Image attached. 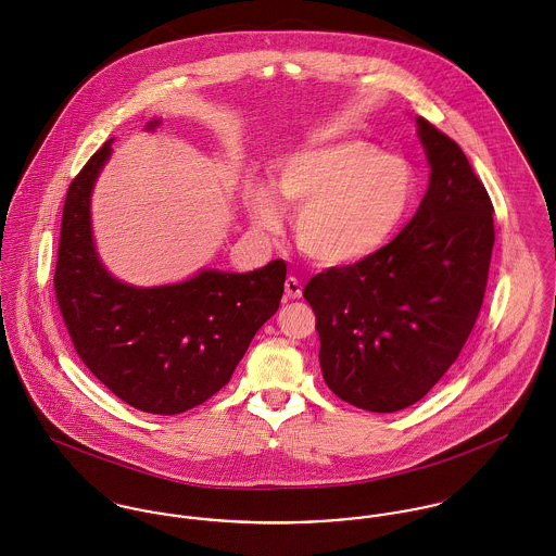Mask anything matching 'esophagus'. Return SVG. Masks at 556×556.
Returning <instances> with one entry per match:
<instances>
[{
	"mask_svg": "<svg viewBox=\"0 0 556 556\" xmlns=\"http://www.w3.org/2000/svg\"><path fill=\"white\" fill-rule=\"evenodd\" d=\"M285 293H287V298L289 300H300L302 298V282L298 280V278H287V282H285Z\"/></svg>",
	"mask_w": 556,
	"mask_h": 556,
	"instance_id": "34e87169",
	"label": "esophagus"
}]
</instances>
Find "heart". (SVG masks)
Returning <instances> with one entry per match:
<instances>
[{
  "label": "heart",
  "instance_id": "b5f03b06",
  "mask_svg": "<svg viewBox=\"0 0 556 556\" xmlns=\"http://www.w3.org/2000/svg\"><path fill=\"white\" fill-rule=\"evenodd\" d=\"M274 188L300 210L295 238L304 254L320 265H351L394 239L413 210L417 175L402 156L344 139L285 156L276 164ZM245 205L258 229H280L282 212L271 188L252 186Z\"/></svg>",
  "mask_w": 556,
  "mask_h": 556
}]
</instances>
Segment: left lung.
I'll list each match as a JSON object with an SVG mask.
<instances>
[{"instance_id":"8db88e82","label":"left lung","mask_w":556,"mask_h":556,"mask_svg":"<svg viewBox=\"0 0 556 556\" xmlns=\"http://www.w3.org/2000/svg\"><path fill=\"white\" fill-rule=\"evenodd\" d=\"M430 186L377 254L311 278L320 370L344 402L394 413L426 396L473 331L494 245L492 201L456 141L417 117Z\"/></svg>"}]
</instances>
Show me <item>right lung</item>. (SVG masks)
I'll return each instance as SVG.
<instances>
[{"instance_id":"obj_1","label":"right lung","mask_w":556,"mask_h":556,"mask_svg":"<svg viewBox=\"0 0 556 556\" xmlns=\"http://www.w3.org/2000/svg\"><path fill=\"white\" fill-rule=\"evenodd\" d=\"M159 119L150 122V130ZM111 156L106 141L73 179L60 231L55 298L91 375L126 404L177 415L220 392L261 325L276 315L287 263L248 274L205 269L154 289L115 280L98 261L89 223L93 181Z\"/></svg>"}]
</instances>
